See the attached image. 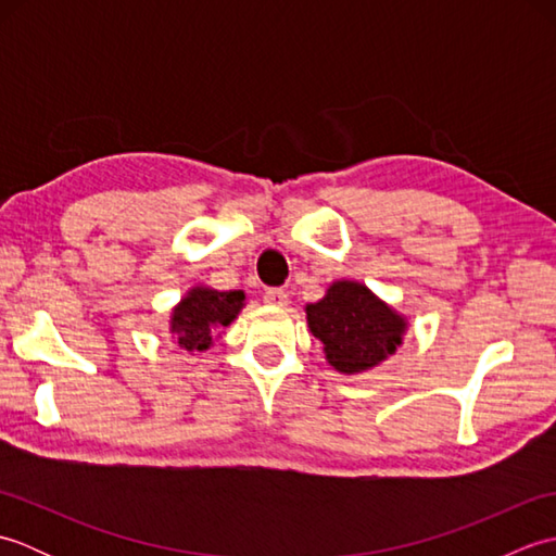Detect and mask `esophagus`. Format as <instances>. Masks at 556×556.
<instances>
[{"label": "esophagus", "instance_id": "esophagus-1", "mask_svg": "<svg viewBox=\"0 0 556 556\" xmlns=\"http://www.w3.org/2000/svg\"><path fill=\"white\" fill-rule=\"evenodd\" d=\"M265 303L277 305V308H281V305L289 303V293L285 289H267L265 291Z\"/></svg>", "mask_w": 556, "mask_h": 556}]
</instances>
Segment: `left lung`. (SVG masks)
Wrapping results in <instances>:
<instances>
[{
  "instance_id": "left-lung-1",
  "label": "left lung",
  "mask_w": 556,
  "mask_h": 556,
  "mask_svg": "<svg viewBox=\"0 0 556 556\" xmlns=\"http://www.w3.org/2000/svg\"><path fill=\"white\" fill-rule=\"evenodd\" d=\"M313 337L323 341L327 363L334 370L356 375L387 361L401 346L406 317L389 308L358 281L341 279L325 299L305 305Z\"/></svg>"
}]
</instances>
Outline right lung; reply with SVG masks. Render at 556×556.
Wrapping results in <instances>:
<instances>
[{"mask_svg": "<svg viewBox=\"0 0 556 556\" xmlns=\"http://www.w3.org/2000/svg\"><path fill=\"white\" fill-rule=\"evenodd\" d=\"M243 301V291L193 287L172 311L169 332L186 351H207L217 329L229 327L236 320Z\"/></svg>", "mask_w": 556, "mask_h": 556, "instance_id": "add662e5", "label": "right lung"}]
</instances>
